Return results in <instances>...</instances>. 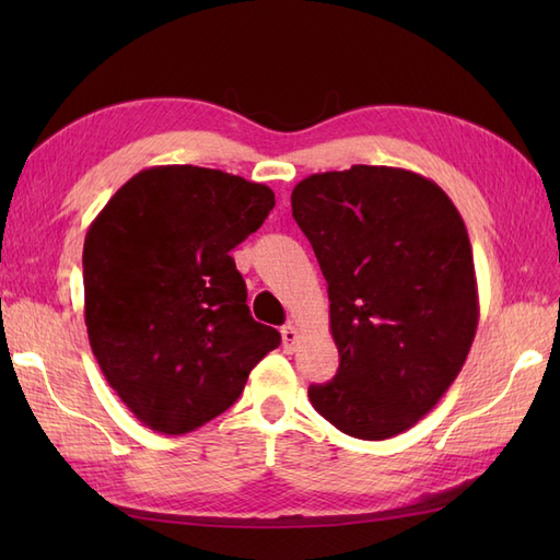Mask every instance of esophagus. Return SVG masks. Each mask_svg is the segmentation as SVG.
<instances>
[{
	"mask_svg": "<svg viewBox=\"0 0 560 560\" xmlns=\"http://www.w3.org/2000/svg\"><path fill=\"white\" fill-rule=\"evenodd\" d=\"M281 339H283V349L291 353V351H295V347H299L301 335H299V329H295V325H287L281 329Z\"/></svg>",
	"mask_w": 560,
	"mask_h": 560,
	"instance_id": "esophagus-1",
	"label": "esophagus"
}]
</instances>
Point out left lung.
<instances>
[{"mask_svg": "<svg viewBox=\"0 0 560 560\" xmlns=\"http://www.w3.org/2000/svg\"><path fill=\"white\" fill-rule=\"evenodd\" d=\"M293 219L327 279L339 371L307 397L341 433L409 431L455 383L479 325L457 207L428 177L351 165L293 187Z\"/></svg>", "mask_w": 560, "mask_h": 560, "instance_id": "left-lung-1", "label": "left lung"}]
</instances>
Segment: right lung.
Wrapping results in <instances>:
<instances>
[{
    "label": "right lung",
    "instance_id": "right-lung-1",
    "mask_svg": "<svg viewBox=\"0 0 560 560\" xmlns=\"http://www.w3.org/2000/svg\"><path fill=\"white\" fill-rule=\"evenodd\" d=\"M267 185L153 165L117 189L83 241V317L108 385L151 431L183 435L241 397L281 343L255 323L231 249L273 209Z\"/></svg>",
    "mask_w": 560,
    "mask_h": 560
}]
</instances>
